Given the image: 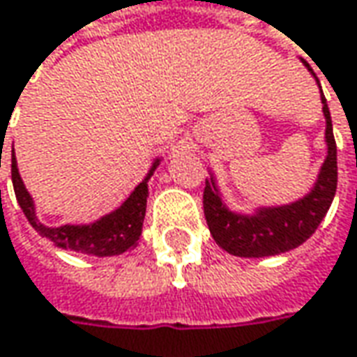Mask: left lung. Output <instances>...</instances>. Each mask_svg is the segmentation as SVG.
I'll use <instances>...</instances> for the list:
<instances>
[{
  "instance_id": "obj_1",
  "label": "left lung",
  "mask_w": 357,
  "mask_h": 357,
  "mask_svg": "<svg viewBox=\"0 0 357 357\" xmlns=\"http://www.w3.org/2000/svg\"><path fill=\"white\" fill-rule=\"evenodd\" d=\"M310 69V65L306 63ZM312 71V69H310ZM324 117H326V141L328 157L324 160L318 183L308 197L290 206L262 208L258 216H240L228 213L218 197L214 183L206 181L202 192V206L206 225L218 246L227 252L244 258H262L288 252L316 232L328 213L337 186V153L336 139L332 130V117L322 95Z\"/></svg>"
}]
</instances>
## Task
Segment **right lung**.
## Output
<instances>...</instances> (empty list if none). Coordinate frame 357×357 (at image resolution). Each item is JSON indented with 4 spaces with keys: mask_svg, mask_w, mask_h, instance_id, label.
I'll use <instances>...</instances> for the list:
<instances>
[{
    "mask_svg": "<svg viewBox=\"0 0 357 357\" xmlns=\"http://www.w3.org/2000/svg\"><path fill=\"white\" fill-rule=\"evenodd\" d=\"M155 167H157V162H155ZM155 167H153V171H155ZM149 176L132 190V195L121 204V208L103 216L95 225H91V227H69L67 225V227L59 228H47L35 218L33 202H31L29 192L25 190V186L21 183L15 155L11 153L13 190H15L17 202H20L23 214L27 216L29 225L41 236L51 240L53 244L61 246L65 250H73V252L79 254L115 256V254L125 252V250H129L130 246L137 244V240L141 236V230H143L144 213H146V197H149L146 181H149Z\"/></svg>",
    "mask_w": 357,
    "mask_h": 357,
    "instance_id": "add662e5",
    "label": "right lung"
}]
</instances>
